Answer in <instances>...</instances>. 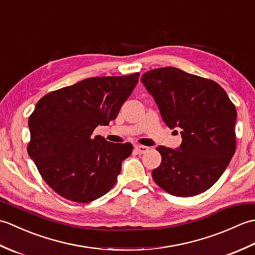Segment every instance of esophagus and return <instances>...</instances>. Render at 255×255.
Wrapping results in <instances>:
<instances>
[{
    "label": "esophagus",
    "instance_id": "esophagus-1",
    "mask_svg": "<svg viewBox=\"0 0 255 255\" xmlns=\"http://www.w3.org/2000/svg\"><path fill=\"white\" fill-rule=\"evenodd\" d=\"M134 149H136V151H137L139 154L145 153L149 150V148L145 147V145H136V147H134Z\"/></svg>",
    "mask_w": 255,
    "mask_h": 255
}]
</instances>
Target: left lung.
Masks as SVG:
<instances>
[{"label":"left lung","mask_w":255,"mask_h":255,"mask_svg":"<svg viewBox=\"0 0 255 255\" xmlns=\"http://www.w3.org/2000/svg\"><path fill=\"white\" fill-rule=\"evenodd\" d=\"M141 82L153 96L166 126L178 128L182 134L176 150L156 148L162 161L152 171L154 182L178 197L207 191L235 154V105L215 81L177 68L151 70L142 74Z\"/></svg>","instance_id":"obj_1"}]
</instances>
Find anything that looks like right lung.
<instances>
[{
	"mask_svg": "<svg viewBox=\"0 0 255 255\" xmlns=\"http://www.w3.org/2000/svg\"><path fill=\"white\" fill-rule=\"evenodd\" d=\"M139 75L89 78L38 101L28 119L27 151L45 182L60 196L90 203L115 185L132 144L113 143L93 131L116 119Z\"/></svg>",
	"mask_w": 255,
	"mask_h": 255,
	"instance_id": "1",
	"label": "right lung"
}]
</instances>
